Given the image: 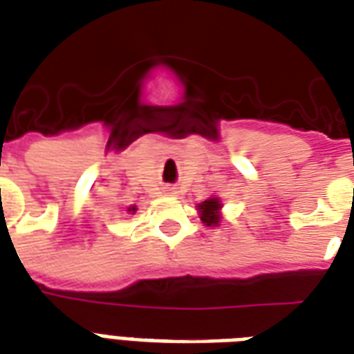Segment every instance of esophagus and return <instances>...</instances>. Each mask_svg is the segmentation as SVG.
<instances>
[{
    "label": "esophagus",
    "instance_id": "esophagus-1",
    "mask_svg": "<svg viewBox=\"0 0 354 354\" xmlns=\"http://www.w3.org/2000/svg\"><path fill=\"white\" fill-rule=\"evenodd\" d=\"M174 194H175V192H174Z\"/></svg>",
    "mask_w": 354,
    "mask_h": 354
}]
</instances>
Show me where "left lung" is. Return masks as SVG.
Here are the masks:
<instances>
[{
    "label": "left lung",
    "mask_w": 354,
    "mask_h": 354,
    "mask_svg": "<svg viewBox=\"0 0 354 354\" xmlns=\"http://www.w3.org/2000/svg\"><path fill=\"white\" fill-rule=\"evenodd\" d=\"M198 215L205 226L215 228L223 221V202L218 196H211L205 202L198 203Z\"/></svg>",
    "instance_id": "1"
}]
</instances>
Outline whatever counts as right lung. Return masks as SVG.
<instances>
[{"mask_svg":"<svg viewBox=\"0 0 354 354\" xmlns=\"http://www.w3.org/2000/svg\"><path fill=\"white\" fill-rule=\"evenodd\" d=\"M126 211H128V213H131V215H133V213L138 211V207H136V205H130V207H126Z\"/></svg>","mask_w":354,"mask_h":354,"instance_id":"add662e5","label":"right lung"}]
</instances>
